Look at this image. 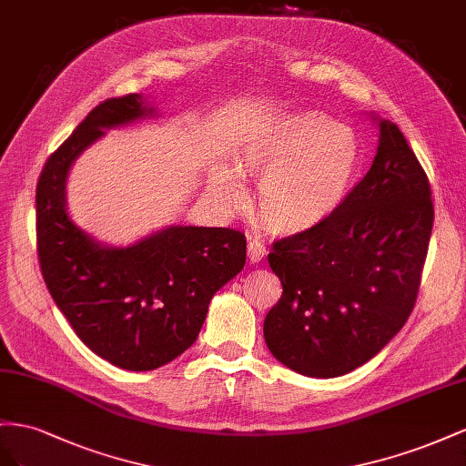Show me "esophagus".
I'll return each mask as SVG.
<instances>
[{
    "mask_svg": "<svg viewBox=\"0 0 466 466\" xmlns=\"http://www.w3.org/2000/svg\"><path fill=\"white\" fill-rule=\"evenodd\" d=\"M265 256H268V251H265V246L259 242H249L248 244V258L251 263H259Z\"/></svg>",
    "mask_w": 466,
    "mask_h": 466,
    "instance_id": "esophagus-1",
    "label": "esophagus"
}]
</instances>
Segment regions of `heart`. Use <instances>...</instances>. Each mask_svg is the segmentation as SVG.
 Listing matches in <instances>:
<instances>
[{
	"mask_svg": "<svg viewBox=\"0 0 466 466\" xmlns=\"http://www.w3.org/2000/svg\"><path fill=\"white\" fill-rule=\"evenodd\" d=\"M361 144L320 111L275 115L249 132L236 167H222L217 189L226 203L246 201L242 177L256 179V217L271 236L322 228L348 203L361 174Z\"/></svg>",
	"mask_w": 466,
	"mask_h": 466,
	"instance_id": "obj_1",
	"label": "heart"
}]
</instances>
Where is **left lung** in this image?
<instances>
[{"mask_svg":"<svg viewBox=\"0 0 466 466\" xmlns=\"http://www.w3.org/2000/svg\"><path fill=\"white\" fill-rule=\"evenodd\" d=\"M373 166L322 228L268 256L283 295L263 338L279 363L312 379L348 375L406 324L433 228L431 189L394 123L373 116Z\"/></svg>","mask_w":466,"mask_h":466,"instance_id":"8db88e82","label":"left lung"}]
</instances>
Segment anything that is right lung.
Wrapping results in <instances>:
<instances>
[{
	"label": "right lung",
	"mask_w": 466,
	"mask_h": 466,
	"mask_svg": "<svg viewBox=\"0 0 466 466\" xmlns=\"http://www.w3.org/2000/svg\"><path fill=\"white\" fill-rule=\"evenodd\" d=\"M140 93L97 105L48 157L36 185L38 261L76 336L105 361L152 370L189 350L208 302L244 269L246 238L230 228L167 226L128 246L87 234L68 212L76 159L111 128L156 116Z\"/></svg>",
	"instance_id": "1"
}]
</instances>
